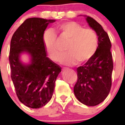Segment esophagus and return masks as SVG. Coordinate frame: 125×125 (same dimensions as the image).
Instances as JSON below:
<instances>
[{"label": "esophagus", "instance_id": "1", "mask_svg": "<svg viewBox=\"0 0 125 125\" xmlns=\"http://www.w3.org/2000/svg\"><path fill=\"white\" fill-rule=\"evenodd\" d=\"M66 69H68V68H64L62 69V71H66Z\"/></svg>", "mask_w": 125, "mask_h": 125}]
</instances>
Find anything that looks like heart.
<instances>
[{"mask_svg": "<svg viewBox=\"0 0 125 125\" xmlns=\"http://www.w3.org/2000/svg\"><path fill=\"white\" fill-rule=\"evenodd\" d=\"M53 32L61 37L69 39L66 51L68 52L61 57V63L68 66L88 61L94 56L98 46L97 34L93 29L84 28L73 21L64 22L55 26ZM51 30H46L42 35V42L49 58L58 61L61 51L56 46L57 37Z\"/></svg>", "mask_w": 125, "mask_h": 125, "instance_id": "1", "label": "heart"}]
</instances>
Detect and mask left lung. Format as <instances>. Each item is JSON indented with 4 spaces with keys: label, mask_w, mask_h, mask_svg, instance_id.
<instances>
[{
    "label": "left lung",
    "mask_w": 125,
    "mask_h": 125,
    "mask_svg": "<svg viewBox=\"0 0 125 125\" xmlns=\"http://www.w3.org/2000/svg\"><path fill=\"white\" fill-rule=\"evenodd\" d=\"M86 21L98 36V46L91 59L77 68L78 80L74 93L81 103L94 106L103 102L110 93L113 62L111 41L107 32L92 17L88 16Z\"/></svg>",
    "instance_id": "left-lung-1"
}]
</instances>
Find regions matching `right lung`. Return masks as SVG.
Instances as JSON below:
<instances>
[{"label":"right lung","instance_id":"1","mask_svg":"<svg viewBox=\"0 0 125 125\" xmlns=\"http://www.w3.org/2000/svg\"><path fill=\"white\" fill-rule=\"evenodd\" d=\"M54 22L38 17L27 19L11 39L9 57L11 79L19 101L29 108H41L50 101L61 71L59 65L47 57L42 42L46 27ZM22 52L31 56L28 65L20 61Z\"/></svg>","mask_w":125,"mask_h":125}]
</instances>
